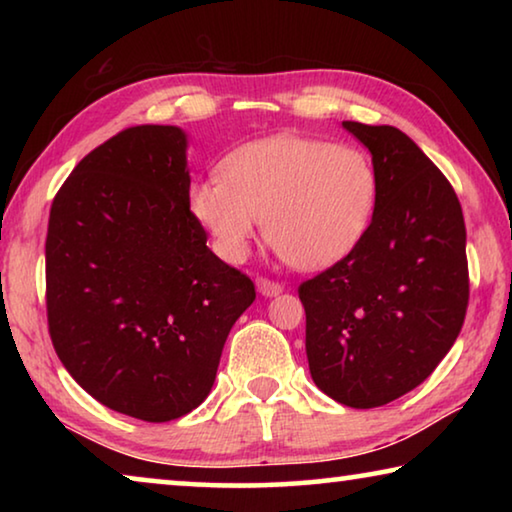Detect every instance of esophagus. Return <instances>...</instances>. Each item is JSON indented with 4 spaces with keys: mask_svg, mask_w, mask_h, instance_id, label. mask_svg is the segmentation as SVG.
Returning a JSON list of instances; mask_svg holds the SVG:
<instances>
[{
    "mask_svg": "<svg viewBox=\"0 0 512 512\" xmlns=\"http://www.w3.org/2000/svg\"><path fill=\"white\" fill-rule=\"evenodd\" d=\"M257 289L262 296L271 298V296H277V293H282V284L275 282V280H268V277H257Z\"/></svg>",
    "mask_w": 512,
    "mask_h": 512,
    "instance_id": "esophagus-1",
    "label": "esophagus"
}]
</instances>
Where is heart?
<instances>
[{"mask_svg": "<svg viewBox=\"0 0 512 512\" xmlns=\"http://www.w3.org/2000/svg\"><path fill=\"white\" fill-rule=\"evenodd\" d=\"M221 171L192 185L187 203L228 262L246 259L264 221L293 266H332L361 244L377 210V164L354 144L275 135L239 146Z\"/></svg>", "mask_w": 512, "mask_h": 512, "instance_id": "1", "label": "heart"}]
</instances>
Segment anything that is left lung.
Instances as JSON below:
<instances>
[{
	"label": "left lung",
	"mask_w": 512,
	"mask_h": 512,
	"mask_svg": "<svg viewBox=\"0 0 512 512\" xmlns=\"http://www.w3.org/2000/svg\"><path fill=\"white\" fill-rule=\"evenodd\" d=\"M343 126L377 164V210L361 244L302 282L298 296L316 386L352 409H375L420 386L461 332L465 221L454 187L411 137Z\"/></svg>",
	"instance_id": "1"
}]
</instances>
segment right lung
<instances>
[{
  "label": "right lung",
  "instance_id": "1",
  "mask_svg": "<svg viewBox=\"0 0 512 512\" xmlns=\"http://www.w3.org/2000/svg\"><path fill=\"white\" fill-rule=\"evenodd\" d=\"M185 133L131 126L90 151L51 203L47 325L83 391L144 422L212 391L255 284L221 262L189 212Z\"/></svg>",
  "mask_w": 512,
  "mask_h": 512
}]
</instances>
